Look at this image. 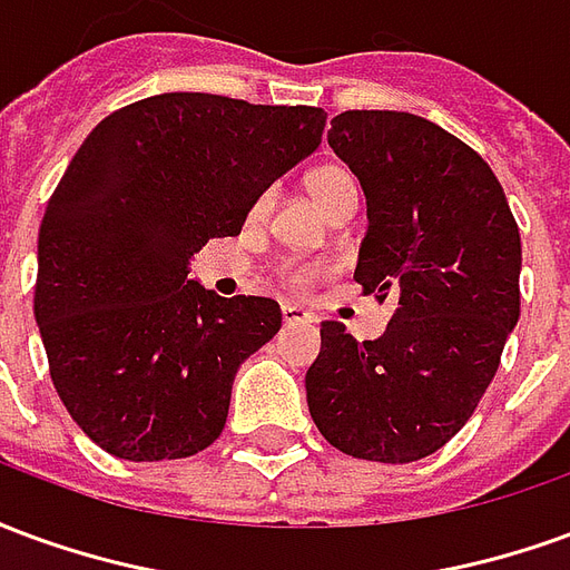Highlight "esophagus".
<instances>
[{
  "label": "esophagus",
  "mask_w": 570,
  "mask_h": 570,
  "mask_svg": "<svg viewBox=\"0 0 570 570\" xmlns=\"http://www.w3.org/2000/svg\"><path fill=\"white\" fill-rule=\"evenodd\" d=\"M281 317H284V326H305V323H311L308 311L296 308V305H284Z\"/></svg>",
  "instance_id": "1"
}]
</instances>
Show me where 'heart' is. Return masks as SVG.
Returning <instances> with one entry per match:
<instances>
[{
	"label": "heart",
	"instance_id": "obj_1",
	"mask_svg": "<svg viewBox=\"0 0 570 570\" xmlns=\"http://www.w3.org/2000/svg\"><path fill=\"white\" fill-rule=\"evenodd\" d=\"M305 186H308L311 198L317 200L333 219L338 213L357 210L360 183L357 176L351 174L345 164H321V167H314V170H308V176H305ZM265 207H268V191H262L259 198H256L253 213H265ZM321 274L323 265H317V262H293V265H284V268H281V284L302 293V289H311Z\"/></svg>",
	"mask_w": 570,
	"mask_h": 570
}]
</instances>
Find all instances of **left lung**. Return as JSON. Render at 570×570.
Wrapping results in <instances>:
<instances>
[{
	"instance_id": "8db88e82",
	"label": "left lung",
	"mask_w": 570,
	"mask_h": 570,
	"mask_svg": "<svg viewBox=\"0 0 570 570\" xmlns=\"http://www.w3.org/2000/svg\"><path fill=\"white\" fill-rule=\"evenodd\" d=\"M326 137L366 191L354 281L396 311L375 342L323 323L311 419L338 452L409 464L464 428L501 366L519 321V225L482 155L428 118L347 109Z\"/></svg>"
}]
</instances>
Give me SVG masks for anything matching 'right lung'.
Instances as JSON below:
<instances>
[{"instance_id":"add662e5","label":"right lung","mask_w":570,"mask_h":570,"mask_svg":"<svg viewBox=\"0 0 570 570\" xmlns=\"http://www.w3.org/2000/svg\"><path fill=\"white\" fill-rule=\"evenodd\" d=\"M317 106L158 94L106 116L39 228L32 311L57 394L125 461H174L223 433L237 366L281 330L265 296L188 281L277 176L321 146Z\"/></svg>"}]
</instances>
